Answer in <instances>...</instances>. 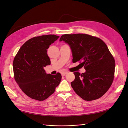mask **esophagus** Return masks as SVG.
Returning <instances> with one entry per match:
<instances>
[{
  "instance_id": "34e87169",
  "label": "esophagus",
  "mask_w": 128,
  "mask_h": 128,
  "mask_svg": "<svg viewBox=\"0 0 128 128\" xmlns=\"http://www.w3.org/2000/svg\"><path fill=\"white\" fill-rule=\"evenodd\" d=\"M67 73H68V72H67V71L63 72H61V75H62V76H65L66 74H67Z\"/></svg>"
}]
</instances>
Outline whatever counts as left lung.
<instances>
[{"instance_id": "1", "label": "left lung", "mask_w": 128, "mask_h": 128, "mask_svg": "<svg viewBox=\"0 0 128 128\" xmlns=\"http://www.w3.org/2000/svg\"><path fill=\"white\" fill-rule=\"evenodd\" d=\"M70 46L72 62H82L86 72H74L71 82L73 90L86 101L99 99L110 87L114 77L115 63L106 44L99 38L87 34H65L60 38Z\"/></svg>"}]
</instances>
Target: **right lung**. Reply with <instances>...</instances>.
Instances as JSON below:
<instances>
[{
	"label": "right lung",
	"instance_id": "obj_1",
	"mask_svg": "<svg viewBox=\"0 0 128 128\" xmlns=\"http://www.w3.org/2000/svg\"><path fill=\"white\" fill-rule=\"evenodd\" d=\"M59 37L48 34L31 38L21 46L14 58L15 80L22 91L33 99L42 101L47 99L61 82L60 73L53 75L44 70L46 66L51 64L48 49Z\"/></svg>",
	"mask_w": 128,
	"mask_h": 128
}]
</instances>
